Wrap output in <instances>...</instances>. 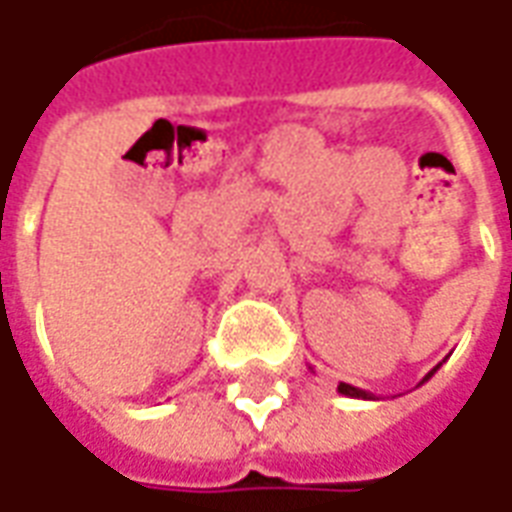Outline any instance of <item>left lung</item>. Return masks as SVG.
Listing matches in <instances>:
<instances>
[{
    "label": "left lung",
    "instance_id": "8db88e82",
    "mask_svg": "<svg viewBox=\"0 0 512 512\" xmlns=\"http://www.w3.org/2000/svg\"><path fill=\"white\" fill-rule=\"evenodd\" d=\"M436 370H439V367H433V370H430V373H427V376H424L419 384L427 382V379H430V376H433ZM339 393H342V396H350V399H370V402H376V396H373V393H367V390H362V387H353V384L342 382V384H339Z\"/></svg>",
    "mask_w": 512,
    "mask_h": 512
}]
</instances>
